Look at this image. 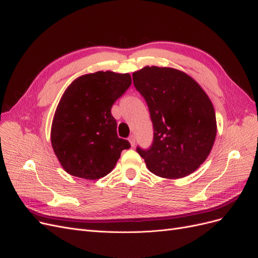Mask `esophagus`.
I'll use <instances>...</instances> for the list:
<instances>
[{
    "instance_id": "1",
    "label": "esophagus",
    "mask_w": 258,
    "mask_h": 258,
    "mask_svg": "<svg viewBox=\"0 0 258 258\" xmlns=\"http://www.w3.org/2000/svg\"><path fill=\"white\" fill-rule=\"evenodd\" d=\"M128 140H129V142H130L131 146L134 147V146L136 145V137H135L134 135H131V136L128 138Z\"/></svg>"
}]
</instances>
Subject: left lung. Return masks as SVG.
Instances as JSON below:
<instances>
[{
  "instance_id": "left-lung-1",
  "label": "left lung",
  "mask_w": 258,
  "mask_h": 258,
  "mask_svg": "<svg viewBox=\"0 0 258 258\" xmlns=\"http://www.w3.org/2000/svg\"><path fill=\"white\" fill-rule=\"evenodd\" d=\"M132 77L154 128L152 145L137 147L147 169L165 178L192 173L208 158L216 137L215 112L207 93L172 68L145 67Z\"/></svg>"
}]
</instances>
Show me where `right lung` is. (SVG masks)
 Wrapping results in <instances>:
<instances>
[{
  "label": "right lung",
  "instance_id": "right-lung-1",
  "mask_svg": "<svg viewBox=\"0 0 258 258\" xmlns=\"http://www.w3.org/2000/svg\"><path fill=\"white\" fill-rule=\"evenodd\" d=\"M131 85L130 74L99 71L76 79L62 96L51 124V145L69 174L105 176L130 143L117 136L111 113Z\"/></svg>",
  "mask_w": 258,
  "mask_h": 258
}]
</instances>
